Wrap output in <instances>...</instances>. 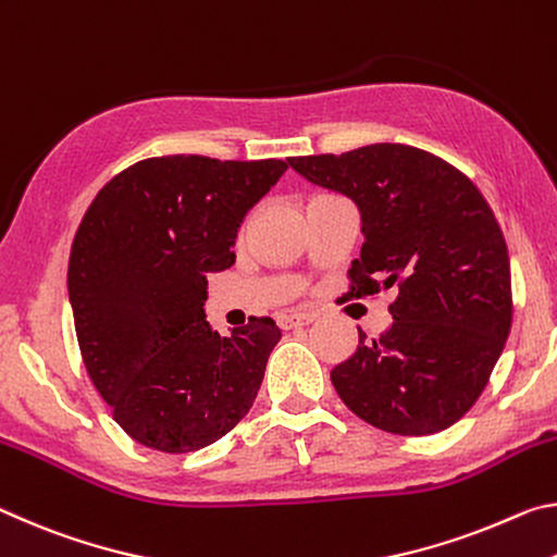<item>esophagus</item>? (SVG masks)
Returning a JSON list of instances; mask_svg holds the SVG:
<instances>
[{"label":"esophagus","instance_id":"esophagus-1","mask_svg":"<svg viewBox=\"0 0 557 557\" xmlns=\"http://www.w3.org/2000/svg\"><path fill=\"white\" fill-rule=\"evenodd\" d=\"M313 321H315L313 313H298V311H294V313H281L278 315V325L284 327V331H290V327H298V325H308V323H313Z\"/></svg>","mask_w":557,"mask_h":557}]
</instances>
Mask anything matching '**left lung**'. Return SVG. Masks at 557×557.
<instances>
[{
    "label": "left lung",
    "mask_w": 557,
    "mask_h": 557,
    "mask_svg": "<svg viewBox=\"0 0 557 557\" xmlns=\"http://www.w3.org/2000/svg\"><path fill=\"white\" fill-rule=\"evenodd\" d=\"M313 185L350 197L364 244L348 296L395 288V318L331 370L350 412L382 432L449 430L488 385L513 321L508 246L479 187L436 154L377 143L288 158Z\"/></svg>",
    "instance_id": "8db88e82"
}]
</instances>
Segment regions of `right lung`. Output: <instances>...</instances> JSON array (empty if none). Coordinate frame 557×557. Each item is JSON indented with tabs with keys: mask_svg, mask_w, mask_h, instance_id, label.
I'll use <instances>...</instances> for the list:
<instances>
[{
	"mask_svg": "<svg viewBox=\"0 0 557 557\" xmlns=\"http://www.w3.org/2000/svg\"><path fill=\"white\" fill-rule=\"evenodd\" d=\"M286 160L162 154L106 182L71 244L69 298L81 358L123 432L187 454L249 412L281 327H209L207 273L234 263L244 214Z\"/></svg>",
	"mask_w": 557,
	"mask_h": 557,
	"instance_id": "obj_1",
	"label": "right lung"
}]
</instances>
